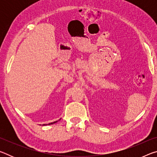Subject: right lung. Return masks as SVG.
<instances>
[{"label": "right lung", "instance_id": "obj_1", "mask_svg": "<svg viewBox=\"0 0 157 157\" xmlns=\"http://www.w3.org/2000/svg\"><path fill=\"white\" fill-rule=\"evenodd\" d=\"M57 121H55V122H53V123H49L48 124H53V123H57ZM43 125H46V124H43Z\"/></svg>", "mask_w": 157, "mask_h": 157}]
</instances>
